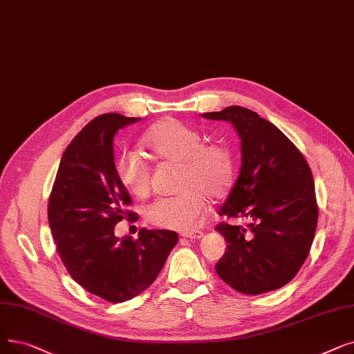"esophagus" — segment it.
<instances>
[{
  "instance_id": "obj_1",
  "label": "esophagus",
  "mask_w": 354,
  "mask_h": 354,
  "mask_svg": "<svg viewBox=\"0 0 354 354\" xmlns=\"http://www.w3.org/2000/svg\"><path fill=\"white\" fill-rule=\"evenodd\" d=\"M204 236L203 232H189V233H183L182 237L183 239H189V240H196V239H201Z\"/></svg>"
}]
</instances>
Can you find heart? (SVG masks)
<instances>
[{
  "mask_svg": "<svg viewBox=\"0 0 354 354\" xmlns=\"http://www.w3.org/2000/svg\"><path fill=\"white\" fill-rule=\"evenodd\" d=\"M143 147L159 162L179 165L176 196L158 198L146 205L150 225L188 232L201 223L208 199L221 201L233 187L236 163L233 151L223 143H205L201 131L178 120H163L143 136ZM114 172L130 195L145 198L150 189V169L140 155L121 151Z\"/></svg>",
  "mask_w": 354,
  "mask_h": 354,
  "instance_id": "b5f03b06",
  "label": "heart"
}]
</instances>
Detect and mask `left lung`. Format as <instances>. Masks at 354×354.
<instances>
[{"label":"left lung","mask_w":354,"mask_h":354,"mask_svg":"<svg viewBox=\"0 0 354 354\" xmlns=\"http://www.w3.org/2000/svg\"><path fill=\"white\" fill-rule=\"evenodd\" d=\"M203 117L232 122L241 145L240 174L218 214L250 220L245 228H215L228 243L215 270L241 294L279 289L294 279L315 236L311 169L278 127L249 109L230 105Z\"/></svg>","instance_id":"8db88e82"}]
</instances>
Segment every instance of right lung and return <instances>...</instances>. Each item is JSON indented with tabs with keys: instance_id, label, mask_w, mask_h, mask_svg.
Here are the masks:
<instances>
[{
	"instance_id": "right-lung-1",
	"label": "right lung",
	"mask_w": 354,
	"mask_h": 354,
	"mask_svg": "<svg viewBox=\"0 0 354 354\" xmlns=\"http://www.w3.org/2000/svg\"><path fill=\"white\" fill-rule=\"evenodd\" d=\"M140 118L109 113L95 117L66 147L49 198L48 217L57 254L72 279L109 302L129 301L146 290L178 243L169 230L114 234L130 194L114 172V136Z\"/></svg>"
}]
</instances>
